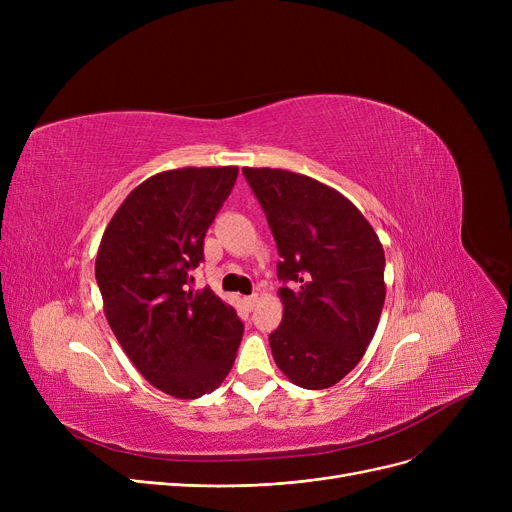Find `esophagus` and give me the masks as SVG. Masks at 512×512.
Here are the masks:
<instances>
[{
	"label": "esophagus",
	"mask_w": 512,
	"mask_h": 512,
	"mask_svg": "<svg viewBox=\"0 0 512 512\" xmlns=\"http://www.w3.org/2000/svg\"><path fill=\"white\" fill-rule=\"evenodd\" d=\"M257 301H259L257 294H251V297H245V305H247L249 309H253V307L257 305Z\"/></svg>",
	"instance_id": "34e87169"
}]
</instances>
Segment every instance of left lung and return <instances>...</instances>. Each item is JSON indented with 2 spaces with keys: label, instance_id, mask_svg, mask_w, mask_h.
<instances>
[{
  "label": "left lung",
  "instance_id": "8db88e82",
  "mask_svg": "<svg viewBox=\"0 0 512 512\" xmlns=\"http://www.w3.org/2000/svg\"><path fill=\"white\" fill-rule=\"evenodd\" d=\"M276 238L282 324L270 334L280 371L307 390L338 384L363 359L386 299L384 247L336 188L280 168H242Z\"/></svg>",
  "mask_w": 512,
  "mask_h": 512
}]
</instances>
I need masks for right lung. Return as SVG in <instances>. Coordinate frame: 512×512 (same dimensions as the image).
Listing matches in <instances>:
<instances>
[{"instance_id":"1","label":"right lung","mask_w":512,"mask_h":512,"mask_svg":"<svg viewBox=\"0 0 512 512\" xmlns=\"http://www.w3.org/2000/svg\"><path fill=\"white\" fill-rule=\"evenodd\" d=\"M236 176V166L159 172L130 191L99 242L107 324L143 378L174 398L218 388L242 338L232 305L211 288H188Z\"/></svg>"}]
</instances>
